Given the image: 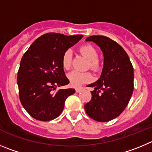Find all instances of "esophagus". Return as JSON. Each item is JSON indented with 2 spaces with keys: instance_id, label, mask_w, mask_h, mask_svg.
<instances>
[{
  "instance_id": "esophagus-1",
  "label": "esophagus",
  "mask_w": 152,
  "mask_h": 152,
  "mask_svg": "<svg viewBox=\"0 0 152 152\" xmlns=\"http://www.w3.org/2000/svg\"><path fill=\"white\" fill-rule=\"evenodd\" d=\"M82 88H76V92H77V93H79V92L81 91V90H82Z\"/></svg>"
}]
</instances>
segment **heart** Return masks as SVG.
<instances>
[{
  "mask_svg": "<svg viewBox=\"0 0 152 152\" xmlns=\"http://www.w3.org/2000/svg\"><path fill=\"white\" fill-rule=\"evenodd\" d=\"M79 52H80L84 57L88 60V66L90 69L93 70H98L100 68V63L98 61V52L96 49L91 45L86 44L81 46L79 48ZM72 64V53L70 50H66L64 52L61 58V64L64 69L68 70L71 67ZM68 79H69L70 85L73 87H78L84 83H89L92 80L93 77L92 75L88 72H79L72 71L68 74Z\"/></svg>",
  "mask_w": 152,
  "mask_h": 152,
  "instance_id": "1",
  "label": "heart"
}]
</instances>
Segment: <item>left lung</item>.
Returning a JSON list of instances; mask_svg holds the SVG:
<instances>
[{"label":"left lung","instance_id":"left-lung-1","mask_svg":"<svg viewBox=\"0 0 152 152\" xmlns=\"http://www.w3.org/2000/svg\"><path fill=\"white\" fill-rule=\"evenodd\" d=\"M86 41L100 48L104 62L100 79L87 86L94 89L85 110L94 120L106 122L118 117L128 104L134 91V68L124 49L115 41L100 35L88 37Z\"/></svg>","mask_w":152,"mask_h":152}]
</instances>
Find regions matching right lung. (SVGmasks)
<instances>
[{"label": "right lung", "instance_id": "obj_1", "mask_svg": "<svg viewBox=\"0 0 152 152\" xmlns=\"http://www.w3.org/2000/svg\"><path fill=\"white\" fill-rule=\"evenodd\" d=\"M83 37L45 34L22 56L17 76L19 99L34 118L42 121L56 118L67 97L75 93L73 88L55 90L69 84L61 64L62 55Z\"/></svg>", "mask_w": 152, "mask_h": 152}]
</instances>
